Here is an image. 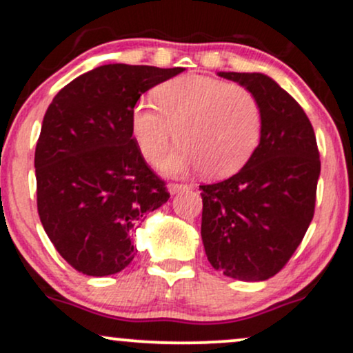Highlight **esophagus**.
Masks as SVG:
<instances>
[{
	"mask_svg": "<svg viewBox=\"0 0 353 353\" xmlns=\"http://www.w3.org/2000/svg\"><path fill=\"white\" fill-rule=\"evenodd\" d=\"M189 189H192V185L177 184V182H174V184L169 185V190H171V194H177V192H182V190H189Z\"/></svg>",
	"mask_w": 353,
	"mask_h": 353,
	"instance_id": "esophagus-1",
	"label": "esophagus"
}]
</instances>
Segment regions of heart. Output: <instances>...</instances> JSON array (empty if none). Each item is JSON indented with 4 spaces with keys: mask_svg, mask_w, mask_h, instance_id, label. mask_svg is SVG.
I'll list each match as a JSON object with an SVG mask.
<instances>
[{
    "mask_svg": "<svg viewBox=\"0 0 353 353\" xmlns=\"http://www.w3.org/2000/svg\"><path fill=\"white\" fill-rule=\"evenodd\" d=\"M154 99L156 106L139 101L132 108L131 132L144 159L152 164L176 137L181 148L165 159L169 172L202 168L209 177L232 176L261 143L262 109L245 88L184 74L159 84Z\"/></svg>",
    "mask_w": 353,
    "mask_h": 353,
    "instance_id": "b5f03b06",
    "label": "heart"
}]
</instances>
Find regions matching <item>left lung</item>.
<instances>
[{"label": "left lung", "instance_id": "1", "mask_svg": "<svg viewBox=\"0 0 353 353\" xmlns=\"http://www.w3.org/2000/svg\"><path fill=\"white\" fill-rule=\"evenodd\" d=\"M250 91L262 137L229 179L201 185V236L210 265L228 277H274L301 245L315 210L320 159L314 128L287 91L261 72H219Z\"/></svg>", "mask_w": 353, "mask_h": 353}]
</instances>
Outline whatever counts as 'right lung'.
<instances>
[{
    "mask_svg": "<svg viewBox=\"0 0 353 353\" xmlns=\"http://www.w3.org/2000/svg\"><path fill=\"white\" fill-rule=\"evenodd\" d=\"M182 68L104 64L66 84L44 114L34 152L38 214L72 269L92 277L131 264L132 234L168 202L131 132L143 92Z\"/></svg>",
    "mask_w": 353,
    "mask_h": 353,
    "instance_id": "add662e5",
    "label": "right lung"
}]
</instances>
